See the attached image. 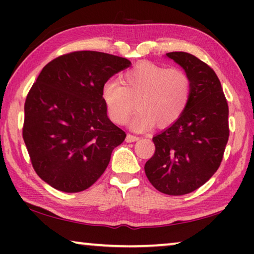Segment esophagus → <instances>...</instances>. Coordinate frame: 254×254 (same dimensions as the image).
Listing matches in <instances>:
<instances>
[{"label":"esophagus","mask_w":254,"mask_h":254,"mask_svg":"<svg viewBox=\"0 0 254 254\" xmlns=\"http://www.w3.org/2000/svg\"><path fill=\"white\" fill-rule=\"evenodd\" d=\"M138 136H135V135H131V134H128L126 136V142H128V143H130V142H135L138 140Z\"/></svg>","instance_id":"1"}]
</instances>
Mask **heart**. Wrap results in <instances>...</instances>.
<instances>
[{"instance_id": "obj_1", "label": "heart", "mask_w": 254, "mask_h": 254, "mask_svg": "<svg viewBox=\"0 0 254 254\" xmlns=\"http://www.w3.org/2000/svg\"><path fill=\"white\" fill-rule=\"evenodd\" d=\"M192 82L179 68L140 62L128 69L118 83L109 79L102 88V99L110 119L124 125L129 119L136 102L138 112L130 121L136 131L171 126L183 116L190 103Z\"/></svg>"}]
</instances>
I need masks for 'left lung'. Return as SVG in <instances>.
Wrapping results in <instances>:
<instances>
[{"instance_id": "left-lung-1", "label": "left lung", "mask_w": 254, "mask_h": 254, "mask_svg": "<svg viewBox=\"0 0 254 254\" xmlns=\"http://www.w3.org/2000/svg\"><path fill=\"white\" fill-rule=\"evenodd\" d=\"M166 57L187 72L192 91L183 116L152 137L155 154L144 171L159 192L184 195L217 171L229 138V107L220 79L209 65L185 52Z\"/></svg>"}]
</instances>
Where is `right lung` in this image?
Segmentation results:
<instances>
[{
	"label": "right lung",
	"mask_w": 254,
	"mask_h": 254,
	"mask_svg": "<svg viewBox=\"0 0 254 254\" xmlns=\"http://www.w3.org/2000/svg\"><path fill=\"white\" fill-rule=\"evenodd\" d=\"M130 64L112 54L79 51L40 71L25 100L23 138L34 171L53 189H89L124 142L126 133L107 117L102 88Z\"/></svg>",
	"instance_id": "1"
}]
</instances>
